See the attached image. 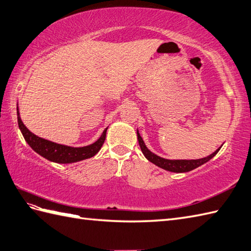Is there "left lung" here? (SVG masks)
<instances>
[{
  "instance_id": "8db88e82",
  "label": "left lung",
  "mask_w": 251,
  "mask_h": 251,
  "mask_svg": "<svg viewBox=\"0 0 251 251\" xmlns=\"http://www.w3.org/2000/svg\"><path fill=\"white\" fill-rule=\"evenodd\" d=\"M137 139H138L140 149H142V152L146 156L147 160L150 161L151 163H153L154 165H156V166L161 167L165 170H168V172H172V173L191 172V170L201 166V165H203L206 162H209L212 157H214L217 154V152L222 148V147H219L215 152H213V153L210 154L209 156L198 158V160H167V158H163L154 153H152V152L147 148L142 136H140V134L138 133V130H137Z\"/></svg>"
}]
</instances>
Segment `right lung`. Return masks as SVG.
Listing matches in <instances>:
<instances>
[{"label": "right lung", "instance_id": "1", "mask_svg": "<svg viewBox=\"0 0 251 251\" xmlns=\"http://www.w3.org/2000/svg\"><path fill=\"white\" fill-rule=\"evenodd\" d=\"M17 115H18V125H19V129L22 133L24 139L29 145L35 152L41 156H44L47 160L58 163V164H69V163H75L78 161L86 160V158L93 157L96 155L101 147L104 144V140L106 137V131L107 127L103 131L100 138L95 142L94 144L85 146V147H69L65 145H60L50 142L45 138L38 137L35 135L34 133L30 132L27 127L23 125V122L20 118L19 111L17 107Z\"/></svg>", "mask_w": 251, "mask_h": 251}]
</instances>
